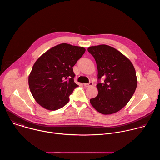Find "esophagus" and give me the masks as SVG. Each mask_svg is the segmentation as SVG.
<instances>
[{
  "label": "esophagus",
  "mask_w": 160,
  "mask_h": 160,
  "mask_svg": "<svg viewBox=\"0 0 160 160\" xmlns=\"http://www.w3.org/2000/svg\"><path fill=\"white\" fill-rule=\"evenodd\" d=\"M83 85H84L85 87H90V86L93 85V83H92V82H90L88 83H84V84H83Z\"/></svg>",
  "instance_id": "1"
}]
</instances>
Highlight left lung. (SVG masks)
Wrapping results in <instances>:
<instances>
[{
  "mask_svg": "<svg viewBox=\"0 0 160 160\" xmlns=\"http://www.w3.org/2000/svg\"><path fill=\"white\" fill-rule=\"evenodd\" d=\"M88 51L94 58L98 68V96L90 99L92 106L103 115L122 109L133 95L138 85L131 61L116 49L107 45L91 46ZM104 78L102 83L100 82Z\"/></svg>",
  "mask_w": 160,
  "mask_h": 160,
  "instance_id": "obj_1",
  "label": "left lung"
}]
</instances>
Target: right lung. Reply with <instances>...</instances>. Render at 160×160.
Segmentation results:
<instances>
[{
    "instance_id": "right-lung-1",
    "label": "right lung",
    "mask_w": 160,
    "mask_h": 160,
    "mask_svg": "<svg viewBox=\"0 0 160 160\" xmlns=\"http://www.w3.org/2000/svg\"><path fill=\"white\" fill-rule=\"evenodd\" d=\"M85 49L68 43L56 45L35 62L28 84L35 100L43 108L54 111L69 102V96L78 87L74 82L73 67Z\"/></svg>"
}]
</instances>
